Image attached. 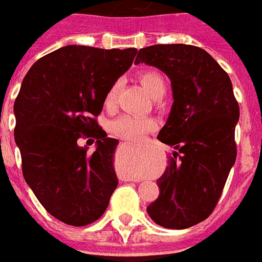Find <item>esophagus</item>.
<instances>
[{
	"label": "esophagus",
	"mask_w": 262,
	"mask_h": 262,
	"mask_svg": "<svg viewBox=\"0 0 262 262\" xmlns=\"http://www.w3.org/2000/svg\"><path fill=\"white\" fill-rule=\"evenodd\" d=\"M119 179L121 180H133V179H129V178H126L125 175H119Z\"/></svg>",
	"instance_id": "obj_1"
}]
</instances>
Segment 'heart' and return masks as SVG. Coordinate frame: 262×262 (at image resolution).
Here are the masks:
<instances>
[{"label":"heart","instance_id":"heart-1","mask_svg":"<svg viewBox=\"0 0 262 262\" xmlns=\"http://www.w3.org/2000/svg\"><path fill=\"white\" fill-rule=\"evenodd\" d=\"M139 82L141 86L144 87L151 97L154 98H160L162 94L165 93V82L164 77L161 76L158 72L154 71H144L140 72L137 75ZM118 89L119 84L114 83L108 90H106L105 96H104V106L106 110H112L115 106L116 96H118ZM156 121L151 118H143V116H132V115H122L116 118L111 122L110 125V130L115 135V136L125 139V140H136L143 135H146L152 129H156Z\"/></svg>","mask_w":262,"mask_h":262}]
</instances>
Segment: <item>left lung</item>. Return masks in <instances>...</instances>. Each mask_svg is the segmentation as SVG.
Listing matches in <instances>:
<instances>
[{
	"mask_svg": "<svg viewBox=\"0 0 262 262\" xmlns=\"http://www.w3.org/2000/svg\"><path fill=\"white\" fill-rule=\"evenodd\" d=\"M158 68L170 79L173 104L158 140L173 147L147 207L157 225L186 229L216 207L236 161L239 104L228 73L203 48L157 44L141 48L135 63Z\"/></svg>",
	"mask_w": 262,
	"mask_h": 262,
	"instance_id": "8db88e82",
	"label": "left lung"
}]
</instances>
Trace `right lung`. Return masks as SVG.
I'll return each mask as SVG.
<instances>
[{"mask_svg":"<svg viewBox=\"0 0 262 262\" xmlns=\"http://www.w3.org/2000/svg\"><path fill=\"white\" fill-rule=\"evenodd\" d=\"M136 54V48L67 46L40 58L23 79L13 105L23 178L63 224L84 226L98 220L118 186V140L106 137L96 116L106 90ZM80 137H94L96 150L79 146Z\"/></svg>","mask_w":262,"mask_h":262,"instance_id":"1","label":"right lung"}]
</instances>
